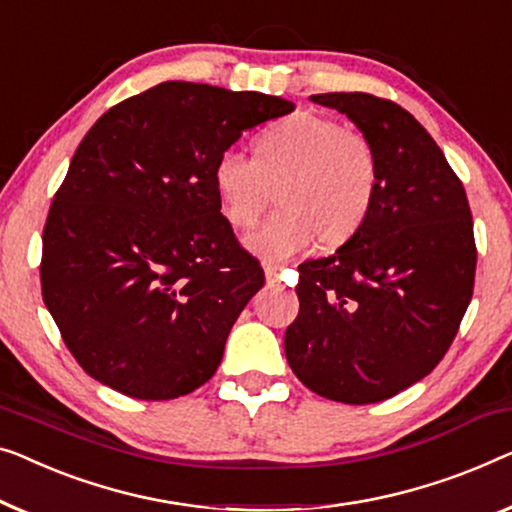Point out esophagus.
I'll return each instance as SVG.
<instances>
[{
	"instance_id": "esophagus-1",
	"label": "esophagus",
	"mask_w": 512,
	"mask_h": 512,
	"mask_svg": "<svg viewBox=\"0 0 512 512\" xmlns=\"http://www.w3.org/2000/svg\"><path fill=\"white\" fill-rule=\"evenodd\" d=\"M279 274H281L279 265H265V279H268V284H277Z\"/></svg>"
}]
</instances>
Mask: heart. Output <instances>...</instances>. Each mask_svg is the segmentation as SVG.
<instances>
[{"label":"heart","instance_id":"1","mask_svg":"<svg viewBox=\"0 0 512 512\" xmlns=\"http://www.w3.org/2000/svg\"><path fill=\"white\" fill-rule=\"evenodd\" d=\"M279 191L277 214L247 235L263 261H288L323 238L344 242L365 224L379 189L374 147L358 131L321 115H291L256 138V157L228 147L214 161L212 182L224 219L247 228Z\"/></svg>","mask_w":512,"mask_h":512}]
</instances>
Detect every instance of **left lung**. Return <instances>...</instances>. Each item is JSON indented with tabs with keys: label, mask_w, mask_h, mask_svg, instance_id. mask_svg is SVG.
Segmentation results:
<instances>
[{
	"label": "left lung",
	"mask_w": 512,
	"mask_h": 512,
	"mask_svg": "<svg viewBox=\"0 0 512 512\" xmlns=\"http://www.w3.org/2000/svg\"><path fill=\"white\" fill-rule=\"evenodd\" d=\"M311 101L369 140L379 189L365 224L335 254L298 268L286 360L325 399L383 402L439 365L469 307L478 258L469 201L409 110L365 92Z\"/></svg>",
	"instance_id": "1"
}]
</instances>
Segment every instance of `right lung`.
I'll return each mask as SVG.
<instances>
[{
    "mask_svg": "<svg viewBox=\"0 0 512 512\" xmlns=\"http://www.w3.org/2000/svg\"><path fill=\"white\" fill-rule=\"evenodd\" d=\"M293 110L281 96L168 80L87 131L43 228L41 291L92 379L152 402L212 379L265 284L221 214L214 161Z\"/></svg>",
    "mask_w": 512,
    "mask_h": 512,
    "instance_id": "obj_1",
    "label": "right lung"
}]
</instances>
